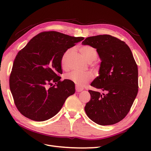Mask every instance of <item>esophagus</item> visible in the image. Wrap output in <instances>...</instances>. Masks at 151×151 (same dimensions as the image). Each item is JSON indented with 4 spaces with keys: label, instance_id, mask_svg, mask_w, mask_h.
Returning <instances> with one entry per match:
<instances>
[{
    "label": "esophagus",
    "instance_id": "esophagus-1",
    "mask_svg": "<svg viewBox=\"0 0 151 151\" xmlns=\"http://www.w3.org/2000/svg\"><path fill=\"white\" fill-rule=\"evenodd\" d=\"M76 90L77 92H81V91L83 90V88H81L80 86L76 85Z\"/></svg>",
    "mask_w": 151,
    "mask_h": 151
}]
</instances>
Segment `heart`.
<instances>
[{"mask_svg": "<svg viewBox=\"0 0 151 151\" xmlns=\"http://www.w3.org/2000/svg\"><path fill=\"white\" fill-rule=\"evenodd\" d=\"M81 53L89 62L94 61L98 57V52L96 49L90 45H84L79 48ZM72 52L71 48L67 49L63 53L61 58V65L63 69H67V58ZM66 79L72 81L79 86H83L88 82L92 80L93 76L89 72H79L73 70L65 76Z\"/></svg>", "mask_w": 151, "mask_h": 151, "instance_id": "obj_1", "label": "heart"}]
</instances>
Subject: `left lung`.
I'll return each instance as SVG.
<instances>
[{
    "mask_svg": "<svg viewBox=\"0 0 151 151\" xmlns=\"http://www.w3.org/2000/svg\"><path fill=\"white\" fill-rule=\"evenodd\" d=\"M96 49L101 59L99 76L89 90L91 99L84 108L90 119L100 125H113L124 118L138 93V67L129 47L109 35L86 38L82 43Z\"/></svg>",
    "mask_w": 151,
    "mask_h": 151,
    "instance_id": "8db88e82",
    "label": "left lung"
}]
</instances>
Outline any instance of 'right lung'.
<instances>
[{
  "label": "right lung",
  "instance_id": "1",
  "mask_svg": "<svg viewBox=\"0 0 151 151\" xmlns=\"http://www.w3.org/2000/svg\"><path fill=\"white\" fill-rule=\"evenodd\" d=\"M84 39L57 31H44L17 53L9 87L16 106L22 115L34 121L47 120L74 94L72 81H60L61 58L67 49Z\"/></svg>",
  "mask_w": 151,
  "mask_h": 151
}]
</instances>
